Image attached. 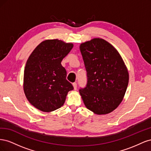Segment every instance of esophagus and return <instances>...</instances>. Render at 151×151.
<instances>
[{"label": "esophagus", "mask_w": 151, "mask_h": 151, "mask_svg": "<svg viewBox=\"0 0 151 151\" xmlns=\"http://www.w3.org/2000/svg\"><path fill=\"white\" fill-rule=\"evenodd\" d=\"M72 85H73V87H74V89L75 90H76V89H77V83H74L72 84Z\"/></svg>", "instance_id": "34e87169"}]
</instances>
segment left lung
Masks as SVG:
<instances>
[{
	"mask_svg": "<svg viewBox=\"0 0 151 151\" xmlns=\"http://www.w3.org/2000/svg\"><path fill=\"white\" fill-rule=\"evenodd\" d=\"M87 84L79 93L86 108L97 115L115 109L122 101L129 76L117 50L106 41L94 38L81 43Z\"/></svg>",
	"mask_w": 151,
	"mask_h": 151,
	"instance_id": "obj_1",
	"label": "left lung"
}]
</instances>
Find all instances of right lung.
<instances>
[{"mask_svg": "<svg viewBox=\"0 0 151 151\" xmlns=\"http://www.w3.org/2000/svg\"><path fill=\"white\" fill-rule=\"evenodd\" d=\"M73 48L63 41L47 40L40 43L26 62L23 88L26 98L44 112L60 108L68 91L74 89L66 79L67 72L61 62Z\"/></svg>", "mask_w": 151, "mask_h": 151, "instance_id": "1", "label": "right lung"}]
</instances>
